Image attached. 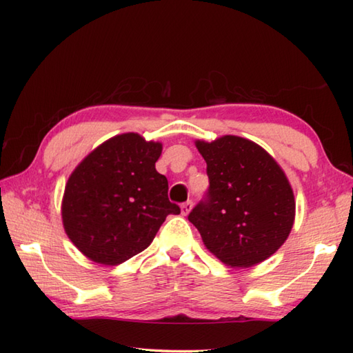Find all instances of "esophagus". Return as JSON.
Segmentation results:
<instances>
[{"mask_svg": "<svg viewBox=\"0 0 353 353\" xmlns=\"http://www.w3.org/2000/svg\"><path fill=\"white\" fill-rule=\"evenodd\" d=\"M191 209H192V201H191V200H186L185 203H182V205H181L182 215H188Z\"/></svg>", "mask_w": 353, "mask_h": 353, "instance_id": "obj_1", "label": "esophagus"}]
</instances>
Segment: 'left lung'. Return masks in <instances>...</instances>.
Returning <instances> with one entry per match:
<instances>
[{"label": "left lung", "instance_id": "8db88e82", "mask_svg": "<svg viewBox=\"0 0 353 353\" xmlns=\"http://www.w3.org/2000/svg\"><path fill=\"white\" fill-rule=\"evenodd\" d=\"M206 161L209 188L188 220L224 264L252 267L288 238L294 196L279 165L264 148L239 137L197 141Z\"/></svg>", "mask_w": 353, "mask_h": 353}]
</instances>
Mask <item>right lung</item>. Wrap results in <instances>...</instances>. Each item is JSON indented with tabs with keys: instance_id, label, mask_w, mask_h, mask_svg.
<instances>
[{
	"instance_id": "add662e5",
	"label": "right lung",
	"mask_w": 353,
	"mask_h": 353,
	"mask_svg": "<svg viewBox=\"0 0 353 353\" xmlns=\"http://www.w3.org/2000/svg\"><path fill=\"white\" fill-rule=\"evenodd\" d=\"M159 142L124 133L104 142L74 170L62 219L77 249L104 265H118L150 245L170 214L168 181L156 171Z\"/></svg>"
}]
</instances>
